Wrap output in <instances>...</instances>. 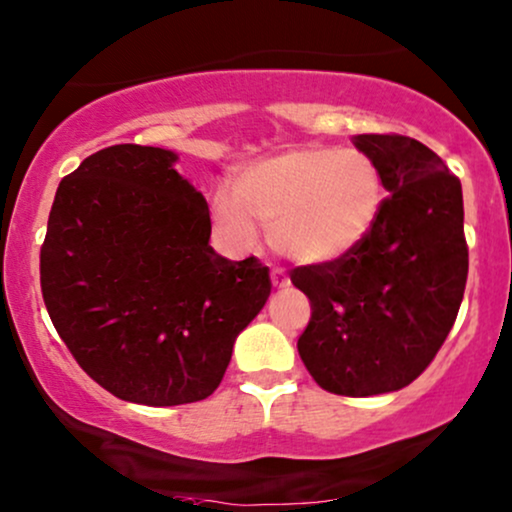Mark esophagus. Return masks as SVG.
Here are the masks:
<instances>
[{"mask_svg":"<svg viewBox=\"0 0 512 512\" xmlns=\"http://www.w3.org/2000/svg\"><path fill=\"white\" fill-rule=\"evenodd\" d=\"M272 284H274V289H286V286L291 284V279L281 272V269H272Z\"/></svg>","mask_w":512,"mask_h":512,"instance_id":"1","label":"esophagus"}]
</instances>
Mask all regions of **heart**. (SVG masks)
Returning a JSON list of instances; mask_svg holds the SVG:
<instances>
[{
    "instance_id": "1",
    "label": "heart",
    "mask_w": 512,
    "mask_h": 512,
    "mask_svg": "<svg viewBox=\"0 0 512 512\" xmlns=\"http://www.w3.org/2000/svg\"><path fill=\"white\" fill-rule=\"evenodd\" d=\"M383 178L356 149L293 146L240 170L236 192L214 195V221L236 250H252L260 223L286 260L325 264L349 255L383 209Z\"/></svg>"
}]
</instances>
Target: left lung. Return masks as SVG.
Instances as JSON below:
<instances>
[{
	"label": "left lung",
	"mask_w": 512,
	"mask_h": 512,
	"mask_svg": "<svg viewBox=\"0 0 512 512\" xmlns=\"http://www.w3.org/2000/svg\"><path fill=\"white\" fill-rule=\"evenodd\" d=\"M380 170L378 221L349 255L293 269L310 298L298 354L322 390L373 397L407 387L455 325L469 252L462 185L428 146L399 134H358Z\"/></svg>",
	"instance_id": "1"
}]
</instances>
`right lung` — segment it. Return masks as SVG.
Wrapping results in <instances>:
<instances>
[{
  "label": "right lung",
  "mask_w": 512,
  "mask_h": 512,
  "mask_svg": "<svg viewBox=\"0 0 512 512\" xmlns=\"http://www.w3.org/2000/svg\"><path fill=\"white\" fill-rule=\"evenodd\" d=\"M175 161L139 144L84 158L57 187L40 248L62 342L98 385L146 407L207 399L272 291L260 260L216 255L207 199Z\"/></svg>",
  "instance_id": "obj_1"
}]
</instances>
